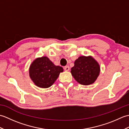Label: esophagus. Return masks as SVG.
I'll return each mask as SVG.
<instances>
[{
  "label": "esophagus",
  "instance_id": "esophagus-1",
  "mask_svg": "<svg viewBox=\"0 0 129 129\" xmlns=\"http://www.w3.org/2000/svg\"><path fill=\"white\" fill-rule=\"evenodd\" d=\"M64 69L65 71H69V69H70V68H69V67L68 66V65H67V66H65L64 68Z\"/></svg>",
  "mask_w": 129,
  "mask_h": 129
}]
</instances>
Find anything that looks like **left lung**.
<instances>
[{
  "instance_id": "8db88e82",
  "label": "left lung",
  "mask_w": 129,
  "mask_h": 129,
  "mask_svg": "<svg viewBox=\"0 0 129 129\" xmlns=\"http://www.w3.org/2000/svg\"><path fill=\"white\" fill-rule=\"evenodd\" d=\"M71 73L79 83L87 85L94 83L100 73V67L91 56H80L74 62Z\"/></svg>"
}]
</instances>
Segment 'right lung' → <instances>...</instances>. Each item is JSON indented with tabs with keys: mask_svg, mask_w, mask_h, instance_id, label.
I'll use <instances>...</instances> for the list:
<instances>
[{
	"mask_svg": "<svg viewBox=\"0 0 129 129\" xmlns=\"http://www.w3.org/2000/svg\"><path fill=\"white\" fill-rule=\"evenodd\" d=\"M63 72L62 68L56 66L48 57L43 56L32 62L29 69V75L34 84L42 88L51 86Z\"/></svg>",
	"mask_w": 129,
	"mask_h": 129,
	"instance_id": "add662e5",
	"label": "right lung"
}]
</instances>
